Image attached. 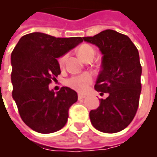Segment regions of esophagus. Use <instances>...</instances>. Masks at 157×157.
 Segmentation results:
<instances>
[{"label": "esophagus", "instance_id": "obj_1", "mask_svg": "<svg viewBox=\"0 0 157 157\" xmlns=\"http://www.w3.org/2000/svg\"><path fill=\"white\" fill-rule=\"evenodd\" d=\"M85 98H86L85 94H82V93H79V94H78V99H79V100Z\"/></svg>", "mask_w": 157, "mask_h": 157}]
</instances>
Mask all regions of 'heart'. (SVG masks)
Wrapping results in <instances>:
<instances>
[{"label":"heart","mask_w":157,"mask_h":157,"mask_svg":"<svg viewBox=\"0 0 157 157\" xmlns=\"http://www.w3.org/2000/svg\"><path fill=\"white\" fill-rule=\"evenodd\" d=\"M78 55L83 60L87 59L89 57H94L95 55V49L94 48L89 44H82L80 48H78ZM68 54L65 53L61 55L57 59L59 65L60 67H63L65 65V60L67 59ZM93 81L92 74L90 73H82L81 75H73L71 77L66 81V85L70 86L71 88L76 90L78 92H85L88 86L92 84Z\"/></svg>","instance_id":"heart-1"}]
</instances>
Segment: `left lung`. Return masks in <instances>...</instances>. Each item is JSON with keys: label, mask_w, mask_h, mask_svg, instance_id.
Masks as SVG:
<instances>
[{"label": "left lung", "mask_w": 157, "mask_h": 157, "mask_svg": "<svg viewBox=\"0 0 157 157\" xmlns=\"http://www.w3.org/2000/svg\"><path fill=\"white\" fill-rule=\"evenodd\" d=\"M83 40L97 45L103 55L94 87L109 94L100 99L98 109L91 110V123L101 132L121 131L134 119L139 107L142 67L138 49L128 36L111 29Z\"/></svg>", "instance_id": "obj_1"}]
</instances>
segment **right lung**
I'll return each mask as SVG.
<instances>
[{
    "instance_id": "add662e5",
    "label": "right lung",
    "mask_w": 157,
    "mask_h": 157,
    "mask_svg": "<svg viewBox=\"0 0 157 157\" xmlns=\"http://www.w3.org/2000/svg\"><path fill=\"white\" fill-rule=\"evenodd\" d=\"M83 41L82 37L55 38L43 33L22 36L12 53V98L22 121L42 134L66 124L77 93L63 86L55 93L48 85L60 74L57 58Z\"/></svg>"
}]
</instances>
